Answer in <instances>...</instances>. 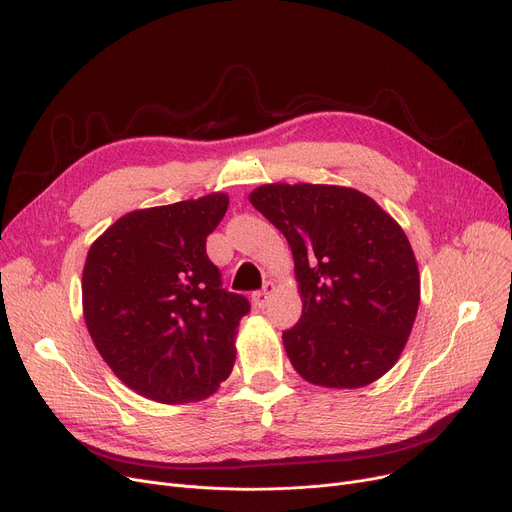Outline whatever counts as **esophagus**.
<instances>
[{
	"label": "esophagus",
	"mask_w": 512,
	"mask_h": 512,
	"mask_svg": "<svg viewBox=\"0 0 512 512\" xmlns=\"http://www.w3.org/2000/svg\"><path fill=\"white\" fill-rule=\"evenodd\" d=\"M274 290H276V284H274V282H265L261 290L253 292V303H255V307L263 309V307L267 305V301H270V297L274 294Z\"/></svg>",
	"instance_id": "1"
}]
</instances>
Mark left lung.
I'll use <instances>...</instances> for the list:
<instances>
[{"instance_id": "left-lung-1", "label": "left lung", "mask_w": 512, "mask_h": 512, "mask_svg": "<svg viewBox=\"0 0 512 512\" xmlns=\"http://www.w3.org/2000/svg\"><path fill=\"white\" fill-rule=\"evenodd\" d=\"M288 240L303 313L282 334L303 380L361 388L394 367L421 280L411 242L371 197L334 184H263L249 195Z\"/></svg>"}]
</instances>
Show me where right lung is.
Masks as SVG:
<instances>
[{
	"label": "right lung",
	"instance_id": "1",
	"mask_svg": "<svg viewBox=\"0 0 512 512\" xmlns=\"http://www.w3.org/2000/svg\"><path fill=\"white\" fill-rule=\"evenodd\" d=\"M226 193L122 215L91 245L83 315L103 361L130 390L164 405L211 396L236 357L251 309L222 288L205 251Z\"/></svg>",
	"mask_w": 512,
	"mask_h": 512
}]
</instances>
